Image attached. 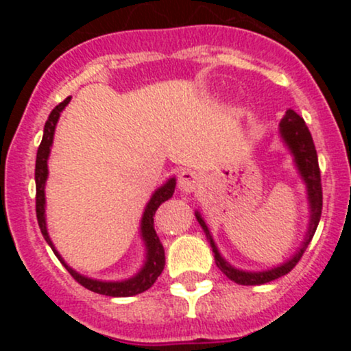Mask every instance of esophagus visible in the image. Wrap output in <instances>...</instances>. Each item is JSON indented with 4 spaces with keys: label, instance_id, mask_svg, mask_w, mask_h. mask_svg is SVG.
Listing matches in <instances>:
<instances>
[{
    "label": "esophagus",
    "instance_id": "obj_1",
    "mask_svg": "<svg viewBox=\"0 0 351 351\" xmlns=\"http://www.w3.org/2000/svg\"><path fill=\"white\" fill-rule=\"evenodd\" d=\"M201 183H203V176L196 171L183 170L178 176V186L184 193H193L196 188L201 186Z\"/></svg>",
    "mask_w": 351,
    "mask_h": 351
}]
</instances>
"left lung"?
<instances>
[{"instance_id":"1","label":"left lung","mask_w":351,"mask_h":351,"mask_svg":"<svg viewBox=\"0 0 351 351\" xmlns=\"http://www.w3.org/2000/svg\"><path fill=\"white\" fill-rule=\"evenodd\" d=\"M279 134L282 142L285 147L289 148L291 155L293 156V165H295L297 171H299L302 181L305 183V189H307V199H308V209H310V217H308V228L307 234H305L304 241H302L300 247L297 249V252L293 254L291 259H287L285 263H282L277 267L267 269V271H243V269H237L234 265H231L221 256L219 249L213 239L209 228L206 226V221L203 219L199 211H195L196 219H198L199 226L203 228L204 234L209 245H211L213 252H215V263L217 267L221 269V272L231 279L232 282L239 285H261L267 284V282L279 279V277L285 276L295 267L297 263L300 261V257L304 256L305 249L312 241L313 234H315L318 221L322 216V183H320V168H318V158H317V150L315 145H313L312 135H310L308 127L305 125L304 119L299 114L289 108L285 112V115L282 117L279 123Z\"/></svg>"}]
</instances>
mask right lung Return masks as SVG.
<instances>
[{
    "label": "right lung",
    "mask_w": 351,
    "mask_h": 351,
    "mask_svg": "<svg viewBox=\"0 0 351 351\" xmlns=\"http://www.w3.org/2000/svg\"><path fill=\"white\" fill-rule=\"evenodd\" d=\"M71 102V97H67L64 102H60L59 106L52 108V112L47 117V122L44 125V135L41 140V145L38 148V156H36V216H38V224L41 228V232L46 239V243L51 245V249L54 251L58 259L62 263L64 267L69 271V274L79 282L80 285L88 289V291L95 293H102V295L108 297H132L136 293H142L152 287L155 284V280L158 279V276L162 274L165 267V249L162 243H160V237L156 236L155 226H153V216H155L156 209L167 199H170L175 193L176 180L170 178L167 183L162 184L158 189H155V193L152 195L150 201L145 206V211L142 215V221H140V236H142L143 244H145V263L138 272L134 277L125 280H99V279H90V277L82 276L77 271L71 267L66 261L62 259V256L58 252V249L52 244L49 232H47V223H46V181L49 170H47V160H49V153L52 147V140H54V132L56 125L59 122L60 112L66 108L67 104Z\"/></svg>",
    "instance_id": "add662e5"
}]
</instances>
